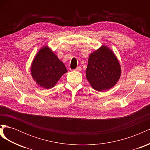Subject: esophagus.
Masks as SVG:
<instances>
[{"label":"esophagus","mask_w":150,"mask_h":150,"mask_svg":"<svg viewBox=\"0 0 150 150\" xmlns=\"http://www.w3.org/2000/svg\"><path fill=\"white\" fill-rule=\"evenodd\" d=\"M74 71H77V72H79V71H81V67L79 66V67H78L77 68H76V69H74Z\"/></svg>","instance_id":"obj_1"}]
</instances>
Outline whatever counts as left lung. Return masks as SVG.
<instances>
[{
	"mask_svg": "<svg viewBox=\"0 0 150 150\" xmlns=\"http://www.w3.org/2000/svg\"><path fill=\"white\" fill-rule=\"evenodd\" d=\"M120 76V62L110 48L102 46L90 54L86 76L94 89H110L117 83Z\"/></svg>",
	"mask_w": 150,
	"mask_h": 150,
	"instance_id": "obj_1",
	"label": "left lung"
}]
</instances>
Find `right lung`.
Wrapping results in <instances>:
<instances>
[{
    "label": "right lung",
    "instance_id": "obj_1",
    "mask_svg": "<svg viewBox=\"0 0 150 150\" xmlns=\"http://www.w3.org/2000/svg\"><path fill=\"white\" fill-rule=\"evenodd\" d=\"M31 75L40 87L51 89L67 72L64 63L52 50L44 46L36 54L31 65Z\"/></svg>",
    "mask_w": 150,
    "mask_h": 150
}]
</instances>
